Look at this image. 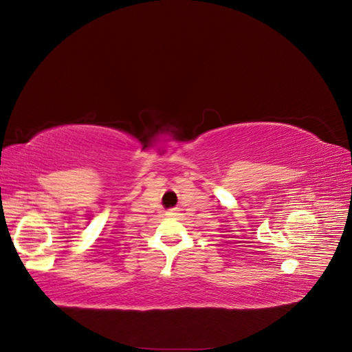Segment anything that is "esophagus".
<instances>
[{"label":"esophagus","instance_id":"obj_1","mask_svg":"<svg viewBox=\"0 0 352 352\" xmlns=\"http://www.w3.org/2000/svg\"><path fill=\"white\" fill-rule=\"evenodd\" d=\"M173 211H176V210H173Z\"/></svg>","mask_w":352,"mask_h":352}]
</instances>
